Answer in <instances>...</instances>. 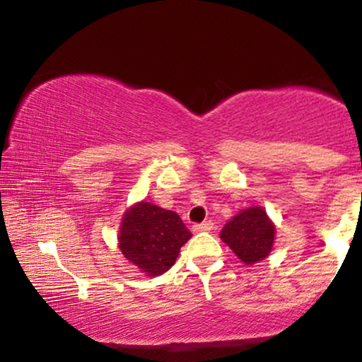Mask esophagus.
<instances>
[{
    "mask_svg": "<svg viewBox=\"0 0 362 362\" xmlns=\"http://www.w3.org/2000/svg\"><path fill=\"white\" fill-rule=\"evenodd\" d=\"M214 228L213 221H204L201 224H194V231L195 233H202V231H211Z\"/></svg>",
    "mask_w": 362,
    "mask_h": 362,
    "instance_id": "obj_1",
    "label": "esophagus"
}]
</instances>
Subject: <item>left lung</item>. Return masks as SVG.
Here are the masks:
<instances>
[{"mask_svg": "<svg viewBox=\"0 0 362 362\" xmlns=\"http://www.w3.org/2000/svg\"><path fill=\"white\" fill-rule=\"evenodd\" d=\"M221 240L243 264L252 265L271 255L276 224L262 206H252L233 216L221 230Z\"/></svg>", "mask_w": 362, "mask_h": 362, "instance_id": "obj_1", "label": "left lung"}]
</instances>
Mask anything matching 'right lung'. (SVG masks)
Instances as JSON below:
<instances>
[{"label": "right lung", "mask_w": 362, "mask_h": 362, "mask_svg": "<svg viewBox=\"0 0 362 362\" xmlns=\"http://www.w3.org/2000/svg\"><path fill=\"white\" fill-rule=\"evenodd\" d=\"M190 236L177 213L141 201L122 214L117 240L126 260L146 276L155 277L175 264L180 248Z\"/></svg>", "instance_id": "right-lung-1"}]
</instances>
